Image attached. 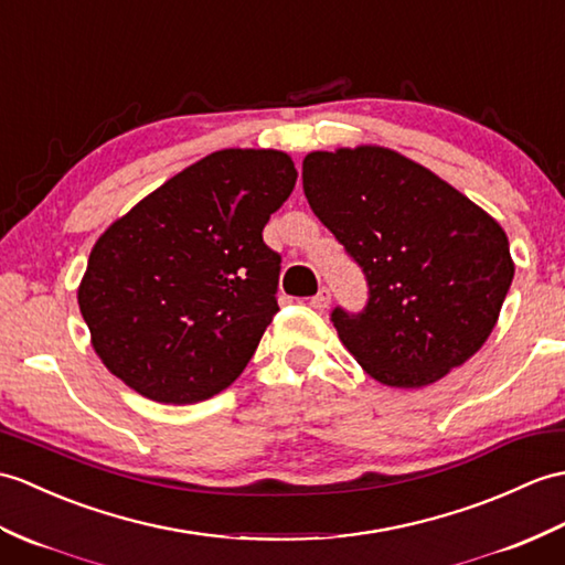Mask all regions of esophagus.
Wrapping results in <instances>:
<instances>
[{
	"instance_id": "1",
	"label": "esophagus",
	"mask_w": 565,
	"mask_h": 565,
	"mask_svg": "<svg viewBox=\"0 0 565 565\" xmlns=\"http://www.w3.org/2000/svg\"><path fill=\"white\" fill-rule=\"evenodd\" d=\"M330 300H332V294H330V288L327 286H322L318 294H315L312 298H310V306L315 308V310H324L327 306H330Z\"/></svg>"
}]
</instances>
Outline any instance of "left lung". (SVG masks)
<instances>
[{
    "mask_svg": "<svg viewBox=\"0 0 565 565\" xmlns=\"http://www.w3.org/2000/svg\"><path fill=\"white\" fill-rule=\"evenodd\" d=\"M303 192L369 284L361 312L330 315L365 371L390 387H424L475 356L515 274L483 209L383 147L308 153Z\"/></svg>",
    "mask_w": 565,
    "mask_h": 565,
    "instance_id": "1",
    "label": "left lung"
}]
</instances>
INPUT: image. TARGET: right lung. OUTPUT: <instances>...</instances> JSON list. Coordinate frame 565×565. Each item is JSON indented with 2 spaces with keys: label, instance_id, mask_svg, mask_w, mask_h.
Returning <instances> with one entry per match:
<instances>
[{
  "label": "right lung",
  "instance_id": "right-lung-1",
  "mask_svg": "<svg viewBox=\"0 0 565 565\" xmlns=\"http://www.w3.org/2000/svg\"><path fill=\"white\" fill-rule=\"evenodd\" d=\"M296 178L281 151L223 149L117 218L78 286L105 369L161 404L226 390L279 310L281 255L262 231Z\"/></svg>",
  "mask_w": 565,
  "mask_h": 565
}]
</instances>
